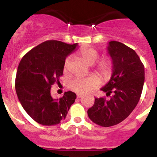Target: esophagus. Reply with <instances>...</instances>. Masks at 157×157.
Listing matches in <instances>:
<instances>
[{
    "label": "esophagus",
    "mask_w": 157,
    "mask_h": 157,
    "mask_svg": "<svg viewBox=\"0 0 157 157\" xmlns=\"http://www.w3.org/2000/svg\"><path fill=\"white\" fill-rule=\"evenodd\" d=\"M77 98H80V97H82V94H77Z\"/></svg>",
    "instance_id": "34e87169"
}]
</instances>
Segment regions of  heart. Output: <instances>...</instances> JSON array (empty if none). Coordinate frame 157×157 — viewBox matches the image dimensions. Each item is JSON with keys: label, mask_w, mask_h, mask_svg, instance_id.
<instances>
[{"label": "heart", "mask_w": 157, "mask_h": 157, "mask_svg": "<svg viewBox=\"0 0 157 157\" xmlns=\"http://www.w3.org/2000/svg\"><path fill=\"white\" fill-rule=\"evenodd\" d=\"M79 54L88 64L93 65L100 58V54L94 48L91 47H82ZM71 57H68L64 62V71H66L69 66ZM95 71L103 80L110 78L112 75V61L109 58L100 60L95 66ZM99 81L95 77H77L70 82V88L73 91L80 94L90 92L98 86Z\"/></svg>", "instance_id": "heart-1"}]
</instances>
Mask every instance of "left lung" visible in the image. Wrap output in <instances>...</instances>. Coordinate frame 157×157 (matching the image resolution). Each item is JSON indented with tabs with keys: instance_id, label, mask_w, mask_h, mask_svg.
<instances>
[{
	"instance_id": "left-lung-1",
	"label": "left lung",
	"mask_w": 157,
	"mask_h": 157,
	"mask_svg": "<svg viewBox=\"0 0 157 157\" xmlns=\"http://www.w3.org/2000/svg\"><path fill=\"white\" fill-rule=\"evenodd\" d=\"M108 52L112 60L113 73L109 82L101 90L104 97L94 99L88 110L93 122L102 127L119 124L127 118L140 100L145 81L144 65L134 49L118 41H110Z\"/></svg>"
}]
</instances>
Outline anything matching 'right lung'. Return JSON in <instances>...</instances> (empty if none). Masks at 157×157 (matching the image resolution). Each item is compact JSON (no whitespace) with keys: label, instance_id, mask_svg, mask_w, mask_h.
I'll return each mask as SVG.
<instances>
[{"label":"right lung","instance_id":"add662e5","mask_svg":"<svg viewBox=\"0 0 157 157\" xmlns=\"http://www.w3.org/2000/svg\"><path fill=\"white\" fill-rule=\"evenodd\" d=\"M77 46L46 40L21 59L15 78L16 93L23 109L37 123L57 125L65 120L75 102V93L67 91L55 99L52 97L51 88L55 83H60L65 60Z\"/></svg>","mask_w":157,"mask_h":157}]
</instances>
